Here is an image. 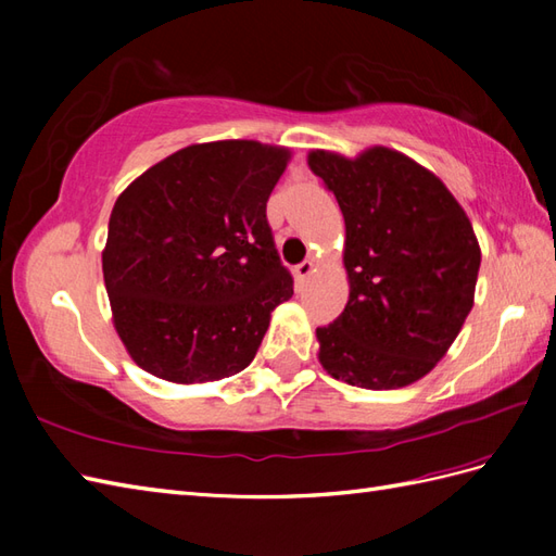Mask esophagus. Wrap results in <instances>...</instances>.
I'll list each match as a JSON object with an SVG mask.
<instances>
[{"label": "esophagus", "instance_id": "esophagus-1", "mask_svg": "<svg viewBox=\"0 0 556 556\" xmlns=\"http://www.w3.org/2000/svg\"><path fill=\"white\" fill-rule=\"evenodd\" d=\"M313 269H315L313 260H303L301 265L293 267V277H296V281H299V285H301V281H305V279H308V277L313 275Z\"/></svg>", "mask_w": 556, "mask_h": 556}]
</instances>
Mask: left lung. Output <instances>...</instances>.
Segmentation results:
<instances>
[{
	"mask_svg": "<svg viewBox=\"0 0 556 556\" xmlns=\"http://www.w3.org/2000/svg\"><path fill=\"white\" fill-rule=\"evenodd\" d=\"M346 224L349 303L317 327L323 368L363 389L428 375L473 308L480 245L464 207L418 162L389 148L356 160L308 155Z\"/></svg>",
	"mask_w": 556,
	"mask_h": 556,
	"instance_id": "1",
	"label": "left lung"
}]
</instances>
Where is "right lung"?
<instances>
[{
  "mask_svg": "<svg viewBox=\"0 0 556 556\" xmlns=\"http://www.w3.org/2000/svg\"><path fill=\"white\" fill-rule=\"evenodd\" d=\"M291 152L257 140L188 146L116 198L104 287L146 372L193 384L241 372L269 315L293 296L267 224Z\"/></svg>",
  "mask_w": 556,
  "mask_h": 556,
  "instance_id": "right-lung-1",
  "label": "right lung"
}]
</instances>
